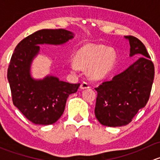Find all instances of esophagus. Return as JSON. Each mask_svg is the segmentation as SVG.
I'll return each instance as SVG.
<instances>
[{
	"label": "esophagus",
	"mask_w": 160,
	"mask_h": 160,
	"mask_svg": "<svg viewBox=\"0 0 160 160\" xmlns=\"http://www.w3.org/2000/svg\"><path fill=\"white\" fill-rule=\"evenodd\" d=\"M90 88V84L88 83H87V82H83V83H81V84H80V88L81 89H88V88Z\"/></svg>",
	"instance_id": "1"
}]
</instances>
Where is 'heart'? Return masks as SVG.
<instances>
[{
  "instance_id": "b5f03b06",
  "label": "heart",
  "mask_w": 160,
  "mask_h": 160,
  "mask_svg": "<svg viewBox=\"0 0 160 160\" xmlns=\"http://www.w3.org/2000/svg\"><path fill=\"white\" fill-rule=\"evenodd\" d=\"M116 52L113 49L102 45L88 44L77 52L75 58H70V67L74 72L80 69H89L93 79H100L112 70L116 62Z\"/></svg>"
}]
</instances>
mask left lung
<instances>
[{
  "instance_id": "obj_1",
  "label": "left lung",
  "mask_w": 160,
  "mask_h": 160,
  "mask_svg": "<svg viewBox=\"0 0 160 160\" xmlns=\"http://www.w3.org/2000/svg\"><path fill=\"white\" fill-rule=\"evenodd\" d=\"M125 38L129 41L130 56L140 58L110 81L95 88L98 92L95 116L105 126H123L132 122L147 104L154 80V65L146 46L132 35Z\"/></svg>"
}]
</instances>
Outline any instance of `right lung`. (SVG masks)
<instances>
[{"label":"right lung","instance_id":"obj_1","mask_svg":"<svg viewBox=\"0 0 160 160\" xmlns=\"http://www.w3.org/2000/svg\"><path fill=\"white\" fill-rule=\"evenodd\" d=\"M65 29H42L24 38L14 49L8 70L13 104L35 125H52L63 114L69 95L80 83H67L53 76L35 80L31 65L39 52L38 45H62L74 37Z\"/></svg>","mask_w":160,"mask_h":160}]
</instances>
